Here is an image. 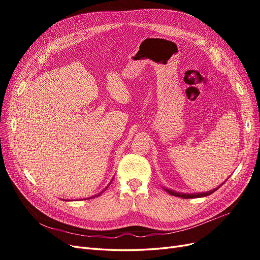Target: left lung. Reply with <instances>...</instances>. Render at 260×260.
<instances>
[{"instance_id":"left-lung-1","label":"left lung","mask_w":260,"mask_h":260,"mask_svg":"<svg viewBox=\"0 0 260 260\" xmlns=\"http://www.w3.org/2000/svg\"><path fill=\"white\" fill-rule=\"evenodd\" d=\"M224 183V182H223ZM222 183V184H223ZM221 184V185H222ZM221 185H219L218 187H216V188H214V190H211V191H208V192H202V193H179V192H176V191H172V190H170V188H166V187H164L165 190H166L170 195H174V196H178V198H182V199H196V198H204V196H207V195H210V194H212L214 193L215 191H217L218 188L221 186Z\"/></svg>"}]
</instances>
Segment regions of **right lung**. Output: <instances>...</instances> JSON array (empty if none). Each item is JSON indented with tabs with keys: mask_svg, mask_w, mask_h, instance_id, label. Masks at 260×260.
<instances>
[{
	"mask_svg": "<svg viewBox=\"0 0 260 260\" xmlns=\"http://www.w3.org/2000/svg\"><path fill=\"white\" fill-rule=\"evenodd\" d=\"M112 181H113V180H112ZM112 181H111V183H112ZM111 183H109V184H111ZM107 186H108V185H107ZM99 195H100V194H98V195H95V196H99ZM95 196H93V198H95Z\"/></svg>",
	"mask_w": 260,
	"mask_h": 260,
	"instance_id": "right-lung-1",
	"label": "right lung"
}]
</instances>
